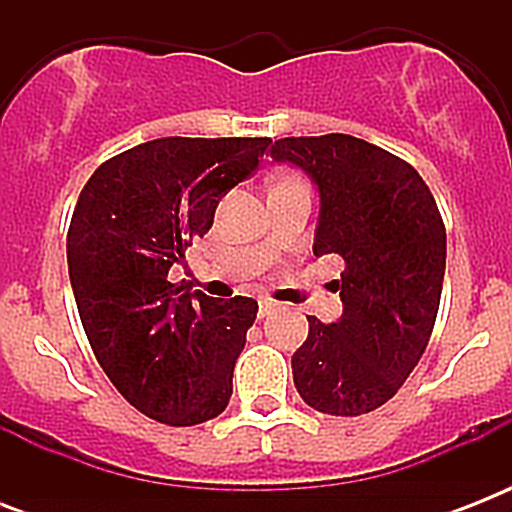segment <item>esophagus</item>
I'll use <instances>...</instances> for the list:
<instances>
[{
	"instance_id": "34e87169",
	"label": "esophagus",
	"mask_w": 512,
	"mask_h": 512,
	"mask_svg": "<svg viewBox=\"0 0 512 512\" xmlns=\"http://www.w3.org/2000/svg\"><path fill=\"white\" fill-rule=\"evenodd\" d=\"M276 311V303H273V300H257V316H260V319H265V316H271V313Z\"/></svg>"
}]
</instances>
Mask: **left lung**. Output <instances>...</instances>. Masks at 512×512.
Returning a JSON list of instances; mask_svg holds the SVG:
<instances>
[{
    "mask_svg": "<svg viewBox=\"0 0 512 512\" xmlns=\"http://www.w3.org/2000/svg\"><path fill=\"white\" fill-rule=\"evenodd\" d=\"M271 156L319 188L313 255L345 263L342 316H308L292 356L297 393L324 414L374 412L412 374L436 324L446 268L436 199L412 164L353 135L281 138Z\"/></svg>",
    "mask_w": 512,
    "mask_h": 512,
    "instance_id": "1",
    "label": "left lung"
}]
</instances>
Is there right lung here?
<instances>
[{"label":"right lung","instance_id":"obj_1","mask_svg":"<svg viewBox=\"0 0 512 512\" xmlns=\"http://www.w3.org/2000/svg\"><path fill=\"white\" fill-rule=\"evenodd\" d=\"M268 148L271 138L148 140L79 193L66 239L79 319L108 380L151 420L185 428L228 406L257 303L191 292L170 271Z\"/></svg>","mask_w":512,"mask_h":512}]
</instances>
